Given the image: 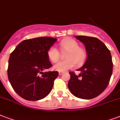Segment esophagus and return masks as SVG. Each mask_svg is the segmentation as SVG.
<instances>
[{"label": "esophagus", "instance_id": "obj_1", "mask_svg": "<svg viewBox=\"0 0 120 120\" xmlns=\"http://www.w3.org/2000/svg\"><path fill=\"white\" fill-rule=\"evenodd\" d=\"M58 74H59V75H62L63 74H64V72H58Z\"/></svg>", "mask_w": 120, "mask_h": 120}]
</instances>
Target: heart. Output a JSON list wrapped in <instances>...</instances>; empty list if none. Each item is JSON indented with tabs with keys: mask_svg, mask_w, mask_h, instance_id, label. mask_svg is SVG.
<instances>
[{
	"mask_svg": "<svg viewBox=\"0 0 120 120\" xmlns=\"http://www.w3.org/2000/svg\"><path fill=\"white\" fill-rule=\"evenodd\" d=\"M59 47L62 52H67L65 55L66 60L58 62L53 65V69L60 72L73 68L76 64L80 66L85 62L87 57L86 51L79 46L78 42L72 38L64 39L59 43ZM47 56L52 62H57L60 58V53L55 46L48 49Z\"/></svg>",
	"mask_w": 120,
	"mask_h": 120,
	"instance_id": "obj_1",
	"label": "heart"
}]
</instances>
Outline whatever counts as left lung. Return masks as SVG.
<instances>
[{
  "instance_id": "8db88e82",
  "label": "left lung",
  "mask_w": 120,
  "mask_h": 120,
  "mask_svg": "<svg viewBox=\"0 0 120 120\" xmlns=\"http://www.w3.org/2000/svg\"><path fill=\"white\" fill-rule=\"evenodd\" d=\"M84 43L87 58L76 75L70 72L68 87L79 98L90 99L98 96L108 86L113 72V62L110 51L103 42L94 37L76 36Z\"/></svg>"
}]
</instances>
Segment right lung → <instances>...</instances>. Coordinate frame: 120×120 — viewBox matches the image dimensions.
I'll return each mask as SVG.
<instances>
[{"instance_id": "1", "label": "right lung", "mask_w": 120, "mask_h": 120, "mask_svg": "<svg viewBox=\"0 0 120 120\" xmlns=\"http://www.w3.org/2000/svg\"><path fill=\"white\" fill-rule=\"evenodd\" d=\"M56 40L51 37L24 40L11 54L8 79L15 93L24 99L40 100L52 89L58 72L43 70L52 66L47 52Z\"/></svg>"}]
</instances>
